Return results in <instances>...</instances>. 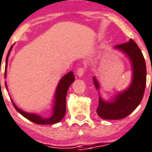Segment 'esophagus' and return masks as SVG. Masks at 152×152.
<instances>
[{"instance_id":"34e87169","label":"esophagus","mask_w":152,"mask_h":152,"mask_svg":"<svg viewBox=\"0 0 152 152\" xmlns=\"http://www.w3.org/2000/svg\"><path fill=\"white\" fill-rule=\"evenodd\" d=\"M85 72V68H83V67H80V68H79L77 69V71H76V74L78 75V76H82L83 75V73Z\"/></svg>"}]
</instances>
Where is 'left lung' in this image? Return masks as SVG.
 <instances>
[{
  "mask_svg": "<svg viewBox=\"0 0 152 152\" xmlns=\"http://www.w3.org/2000/svg\"><path fill=\"white\" fill-rule=\"evenodd\" d=\"M116 49L121 50L129 57L132 62L133 76L131 85L127 90L118 94L113 102H105L99 98V106L96 112L102 119L119 120L126 118L139 106L144 96L147 80L145 60L141 50L132 39L125 43L118 44ZM96 89L99 88V83L94 77Z\"/></svg>",
  "mask_w": 152,
  "mask_h": 152,
  "instance_id": "obj_1",
  "label": "left lung"
}]
</instances>
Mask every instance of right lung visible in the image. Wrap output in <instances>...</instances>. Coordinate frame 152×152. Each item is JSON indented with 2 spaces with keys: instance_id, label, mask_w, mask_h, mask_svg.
<instances>
[{
  "instance_id": "right-lung-1",
  "label": "right lung",
  "mask_w": 152,
  "mask_h": 152,
  "mask_svg": "<svg viewBox=\"0 0 152 152\" xmlns=\"http://www.w3.org/2000/svg\"><path fill=\"white\" fill-rule=\"evenodd\" d=\"M12 48V46H11L10 50L8 51L7 57H6V67H7V61H8V55L10 53V51ZM4 76H5V72H4ZM75 80L73 72H70L65 76L62 77V79L60 80L58 85H57V91H56V95H55V104L53 107V113L51 118L48 119H44L41 118L40 116L37 114H33V113H28L26 112H23L19 109L15 104H13V106L15 109L19 112V113L23 115L24 118L30 120L32 122L38 124V125H53L56 123L59 122L62 118H64V113L66 112V95L68 92L69 86L73 83Z\"/></svg>"
}]
</instances>
